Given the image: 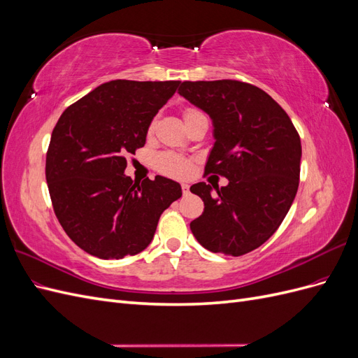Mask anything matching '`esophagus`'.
Listing matches in <instances>:
<instances>
[{
    "instance_id": "obj_1",
    "label": "esophagus",
    "mask_w": 358,
    "mask_h": 358,
    "mask_svg": "<svg viewBox=\"0 0 358 358\" xmlns=\"http://www.w3.org/2000/svg\"><path fill=\"white\" fill-rule=\"evenodd\" d=\"M182 192L183 194H188L189 192V185H188V183H182Z\"/></svg>"
}]
</instances>
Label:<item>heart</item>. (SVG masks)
<instances>
[{"label": "heart", "mask_w": 358, "mask_h": 358, "mask_svg": "<svg viewBox=\"0 0 358 358\" xmlns=\"http://www.w3.org/2000/svg\"><path fill=\"white\" fill-rule=\"evenodd\" d=\"M199 116H203V113L197 109H187L185 112H183V119H185V124L192 121V119L199 117ZM154 127H155V122H150L149 133L152 131ZM155 166L159 171L166 173V175H170V176H183L189 170V162L185 158L178 157V155L170 154V152H164V154L157 155Z\"/></svg>", "instance_id": "heart-1"}]
</instances>
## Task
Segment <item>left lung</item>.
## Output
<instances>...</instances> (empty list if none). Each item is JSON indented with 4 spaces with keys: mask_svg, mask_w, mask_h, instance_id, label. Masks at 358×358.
Listing matches in <instances>:
<instances>
[{
    "mask_svg": "<svg viewBox=\"0 0 358 358\" xmlns=\"http://www.w3.org/2000/svg\"><path fill=\"white\" fill-rule=\"evenodd\" d=\"M213 125L206 171L229 179L191 192L204 212L189 227L201 246L239 257L262 246L284 221L297 194L301 143L289 116L272 96L237 80L182 82L178 91Z\"/></svg>",
    "mask_w": 358,
    "mask_h": 358,
    "instance_id": "left-lung-1",
    "label": "left lung"
}]
</instances>
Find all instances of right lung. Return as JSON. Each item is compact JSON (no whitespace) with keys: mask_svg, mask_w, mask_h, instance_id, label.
<instances>
[{"mask_svg":"<svg viewBox=\"0 0 358 358\" xmlns=\"http://www.w3.org/2000/svg\"><path fill=\"white\" fill-rule=\"evenodd\" d=\"M179 80H110L67 107L53 128L46 180L70 239L101 259L142 252L161 213L182 197L164 176L142 183L125 175L127 155L146 143L150 122Z\"/></svg>","mask_w":358,"mask_h":358,"instance_id":"right-lung-1","label":"right lung"}]
</instances>
